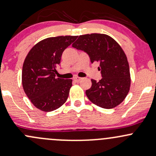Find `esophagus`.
<instances>
[{
  "label": "esophagus",
  "mask_w": 156,
  "mask_h": 156,
  "mask_svg": "<svg viewBox=\"0 0 156 156\" xmlns=\"http://www.w3.org/2000/svg\"><path fill=\"white\" fill-rule=\"evenodd\" d=\"M81 79H82V78H79V77H75V78H73L74 81H76V82H79V81H81Z\"/></svg>",
  "instance_id": "1"
}]
</instances>
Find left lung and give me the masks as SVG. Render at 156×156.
<instances>
[{"instance_id":"left-lung-1","label":"left lung","mask_w":156,"mask_h":156,"mask_svg":"<svg viewBox=\"0 0 156 156\" xmlns=\"http://www.w3.org/2000/svg\"><path fill=\"white\" fill-rule=\"evenodd\" d=\"M73 48L89 55L91 63L98 62L101 78L92 79V86L86 95L93 104L111 109L119 105L129 93L131 85L127 57L120 45L112 37L102 34L79 36Z\"/></svg>"}]
</instances>
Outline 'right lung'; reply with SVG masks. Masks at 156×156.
Listing matches in <instances>:
<instances>
[{
    "label": "right lung",
    "mask_w": 156,
    "mask_h": 156,
    "mask_svg": "<svg viewBox=\"0 0 156 156\" xmlns=\"http://www.w3.org/2000/svg\"><path fill=\"white\" fill-rule=\"evenodd\" d=\"M77 36L49 37L36 44L25 57L22 67V86L32 104L45 112L55 111L68 99L72 79L56 77L62 54Z\"/></svg>",
    "instance_id": "obj_1"
}]
</instances>
